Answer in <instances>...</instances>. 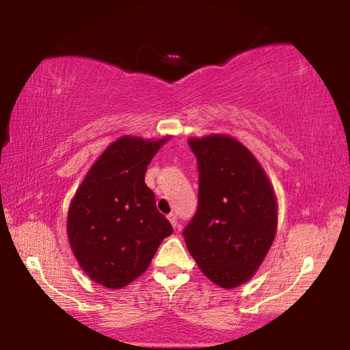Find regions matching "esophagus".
Listing matches in <instances>:
<instances>
[{"instance_id": "34e87169", "label": "esophagus", "mask_w": 350, "mask_h": 350, "mask_svg": "<svg viewBox=\"0 0 350 350\" xmlns=\"http://www.w3.org/2000/svg\"><path fill=\"white\" fill-rule=\"evenodd\" d=\"M167 218H169V221L172 223V226L178 228V219H176V215L175 213H169V215H167Z\"/></svg>"}]
</instances>
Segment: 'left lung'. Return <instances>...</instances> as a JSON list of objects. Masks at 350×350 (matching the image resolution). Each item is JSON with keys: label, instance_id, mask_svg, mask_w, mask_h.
<instances>
[{"label": "left lung", "instance_id": "obj_1", "mask_svg": "<svg viewBox=\"0 0 350 350\" xmlns=\"http://www.w3.org/2000/svg\"><path fill=\"white\" fill-rule=\"evenodd\" d=\"M188 143L198 159L199 196L183 229L186 247L213 284L234 288L252 279L274 242V189L236 138L210 135Z\"/></svg>", "mask_w": 350, "mask_h": 350}]
</instances>
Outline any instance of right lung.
I'll return each mask as SVG.
<instances>
[{"mask_svg": "<svg viewBox=\"0 0 350 350\" xmlns=\"http://www.w3.org/2000/svg\"><path fill=\"white\" fill-rule=\"evenodd\" d=\"M167 140L121 137L90 167L71 200V250L85 274L107 288H122L140 277L174 232L145 183L148 164Z\"/></svg>", "mask_w": 350, "mask_h": 350, "instance_id": "1", "label": "right lung"}]
</instances>
